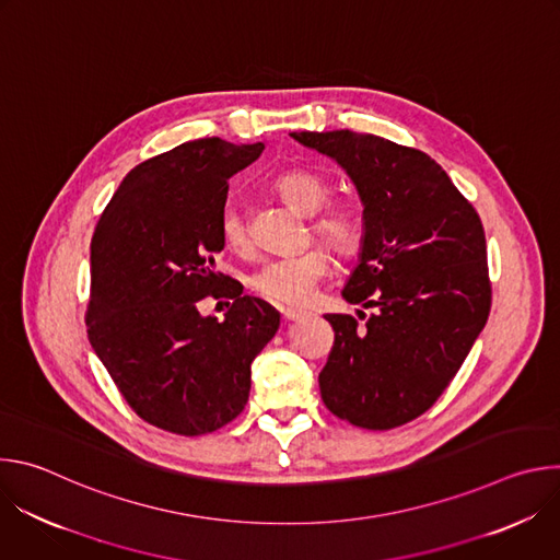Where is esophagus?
Returning <instances> with one entry per match:
<instances>
[{
  "label": "esophagus",
  "instance_id": "1",
  "mask_svg": "<svg viewBox=\"0 0 560 560\" xmlns=\"http://www.w3.org/2000/svg\"><path fill=\"white\" fill-rule=\"evenodd\" d=\"M281 316H283V322H296V318H303V316H305V312L285 307V310H281Z\"/></svg>",
  "mask_w": 560,
  "mask_h": 560
}]
</instances>
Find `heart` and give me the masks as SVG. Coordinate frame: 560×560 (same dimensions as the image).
<instances>
[{"label": "heart", "instance_id": "b5f03b06", "mask_svg": "<svg viewBox=\"0 0 560 560\" xmlns=\"http://www.w3.org/2000/svg\"><path fill=\"white\" fill-rule=\"evenodd\" d=\"M272 190L296 212L314 217L312 230L318 238L339 255H352L363 242V221L348 206H328L332 186L312 171H288L272 182ZM219 234L225 248L246 253L250 248V232L244 212L236 206H225L219 214ZM330 264L324 248H310L301 255L277 257L259 266L250 275V288L279 305L305 303L316 283L328 277Z\"/></svg>", "mask_w": 560, "mask_h": 560}]
</instances>
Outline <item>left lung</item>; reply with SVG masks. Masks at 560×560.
<instances>
[{"label": "left lung", "mask_w": 560, "mask_h": 560, "mask_svg": "<svg viewBox=\"0 0 560 560\" xmlns=\"http://www.w3.org/2000/svg\"><path fill=\"white\" fill-rule=\"evenodd\" d=\"M290 137L332 156L363 203L361 255L343 299L372 314L365 326L326 314L335 346L318 374L322 398L357 428H398L434 406L486 328L492 283L483 223L417 148L350 130Z\"/></svg>", "instance_id": "left-lung-1"}]
</instances>
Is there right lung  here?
<instances>
[{
	"mask_svg": "<svg viewBox=\"0 0 560 560\" xmlns=\"http://www.w3.org/2000/svg\"><path fill=\"white\" fill-rule=\"evenodd\" d=\"M264 148L206 137L145 159L97 221L89 341L126 404L154 428L199 436L236 419L250 365L279 330L270 303L214 272L228 179ZM206 295L235 299L223 323L198 312Z\"/></svg>",
	"mask_w": 560,
	"mask_h": 560,
	"instance_id": "right-lung-1",
	"label": "right lung"
}]
</instances>
